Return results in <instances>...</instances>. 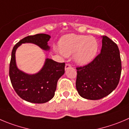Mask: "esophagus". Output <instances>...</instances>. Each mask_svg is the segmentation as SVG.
Masks as SVG:
<instances>
[{"label":"esophagus","mask_w":129,"mask_h":129,"mask_svg":"<svg viewBox=\"0 0 129 129\" xmlns=\"http://www.w3.org/2000/svg\"><path fill=\"white\" fill-rule=\"evenodd\" d=\"M71 67H72V66L71 64H69V63H66V67H65V69H66V70H67V69L71 68Z\"/></svg>","instance_id":"1"}]
</instances>
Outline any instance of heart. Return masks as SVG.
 <instances>
[{
    "instance_id": "heart-1",
    "label": "heart",
    "mask_w": 129,
    "mask_h": 129,
    "mask_svg": "<svg viewBox=\"0 0 129 129\" xmlns=\"http://www.w3.org/2000/svg\"><path fill=\"white\" fill-rule=\"evenodd\" d=\"M99 44L95 37L85 35L71 34L63 36L59 41V49L64 56L74 53V60L85 65L93 60L98 51Z\"/></svg>"
}]
</instances>
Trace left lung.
<instances>
[{"label":"left lung","mask_w":129,"mask_h":129,"mask_svg":"<svg viewBox=\"0 0 129 129\" xmlns=\"http://www.w3.org/2000/svg\"><path fill=\"white\" fill-rule=\"evenodd\" d=\"M102 37L101 53L87 65L76 67L77 91L86 99L98 100L108 95L120 81L121 63L118 47L107 36Z\"/></svg>","instance_id":"1"}]
</instances>
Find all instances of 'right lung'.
<instances>
[{"label": "right lung", "mask_w": 129, "mask_h": 129, "mask_svg": "<svg viewBox=\"0 0 129 129\" xmlns=\"http://www.w3.org/2000/svg\"><path fill=\"white\" fill-rule=\"evenodd\" d=\"M50 36L38 34L28 36L13 47L9 64V77L15 92L22 99L32 103L42 104L50 101L55 95L58 79L65 73V63L46 58L39 73L28 74L18 69L16 64V50L23 43H33L44 50H49Z\"/></svg>", "instance_id": "obj_1"}]
</instances>
